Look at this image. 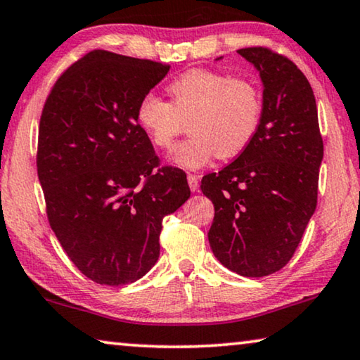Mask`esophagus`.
I'll use <instances>...</instances> for the list:
<instances>
[{
    "mask_svg": "<svg viewBox=\"0 0 360 360\" xmlns=\"http://www.w3.org/2000/svg\"><path fill=\"white\" fill-rule=\"evenodd\" d=\"M187 182H189V187H191L192 192H195L198 189V176L189 174V176H187Z\"/></svg>",
    "mask_w": 360,
    "mask_h": 360,
    "instance_id": "1",
    "label": "esophagus"
}]
</instances>
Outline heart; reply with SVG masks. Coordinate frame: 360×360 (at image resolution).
I'll return each mask as SVG.
<instances>
[{"label": "heart", "instance_id": "1", "mask_svg": "<svg viewBox=\"0 0 360 360\" xmlns=\"http://www.w3.org/2000/svg\"><path fill=\"white\" fill-rule=\"evenodd\" d=\"M169 101L143 95L136 110L137 126L158 148H169L189 121L191 137L176 146L169 163L198 169L214 155L226 160L249 147L262 120L259 89L245 79L210 69H191L168 85Z\"/></svg>", "mask_w": 360, "mask_h": 360}]
</instances>
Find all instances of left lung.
Returning <instances> with one entry per match:
<instances>
[{
	"label": "left lung",
	"instance_id": "obj_1",
	"mask_svg": "<svg viewBox=\"0 0 360 360\" xmlns=\"http://www.w3.org/2000/svg\"><path fill=\"white\" fill-rule=\"evenodd\" d=\"M238 53L264 85L260 126L233 163L203 176L200 189L214 207V257L240 276L262 278L291 260L312 218L323 141L314 90L296 64L260 46Z\"/></svg>",
	"mask_w": 360,
	"mask_h": 360
}]
</instances>
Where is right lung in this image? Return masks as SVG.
I'll return each mask as SVG.
<instances>
[{
  "label": "right lung",
  "instance_id": "1",
  "mask_svg": "<svg viewBox=\"0 0 360 360\" xmlns=\"http://www.w3.org/2000/svg\"><path fill=\"white\" fill-rule=\"evenodd\" d=\"M169 66L95 50L53 85L39 127L37 171L50 226L90 280L124 286L160 255L166 214L191 197L186 173L158 169L137 126L139 101Z\"/></svg>",
  "mask_w": 360,
  "mask_h": 360
}]
</instances>
